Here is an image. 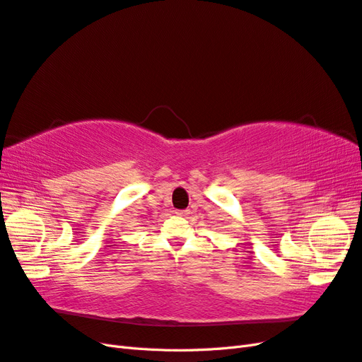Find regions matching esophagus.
I'll return each instance as SVG.
<instances>
[{"instance_id":"34e87169","label":"esophagus","mask_w":362,"mask_h":362,"mask_svg":"<svg viewBox=\"0 0 362 362\" xmlns=\"http://www.w3.org/2000/svg\"><path fill=\"white\" fill-rule=\"evenodd\" d=\"M175 214H178L181 217H185V216L190 214V211L189 210H177V211H175Z\"/></svg>"}]
</instances>
